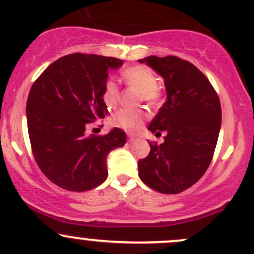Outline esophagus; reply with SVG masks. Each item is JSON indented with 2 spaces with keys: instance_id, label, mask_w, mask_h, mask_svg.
<instances>
[{
  "instance_id": "obj_1",
  "label": "esophagus",
  "mask_w": 254,
  "mask_h": 254,
  "mask_svg": "<svg viewBox=\"0 0 254 254\" xmlns=\"http://www.w3.org/2000/svg\"><path fill=\"white\" fill-rule=\"evenodd\" d=\"M127 139H129V142H135L136 141V137L132 136V135H127Z\"/></svg>"
}]
</instances>
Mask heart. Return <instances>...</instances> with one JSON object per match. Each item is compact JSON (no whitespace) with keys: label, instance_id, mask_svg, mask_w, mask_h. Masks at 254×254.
Here are the masks:
<instances>
[{"label":"heart","instance_id":"heart-1","mask_svg":"<svg viewBox=\"0 0 254 254\" xmlns=\"http://www.w3.org/2000/svg\"><path fill=\"white\" fill-rule=\"evenodd\" d=\"M123 78L130 88L141 93V100L149 104H155L159 100L160 92L159 87L156 86V77L150 69L142 65L131 66L123 72ZM101 98L107 109H115L121 98L117 83L113 81H107L105 83ZM145 117L147 112L143 110H121L113 115L112 124L115 127H122L127 132L133 133L141 129Z\"/></svg>","mask_w":254,"mask_h":254}]
</instances>
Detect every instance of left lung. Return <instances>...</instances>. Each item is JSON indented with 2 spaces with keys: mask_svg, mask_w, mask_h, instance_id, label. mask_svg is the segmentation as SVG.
I'll use <instances>...</instances> for the list:
<instances>
[{
  "mask_svg": "<svg viewBox=\"0 0 254 254\" xmlns=\"http://www.w3.org/2000/svg\"><path fill=\"white\" fill-rule=\"evenodd\" d=\"M165 81L167 99L150 122L151 132H166L165 142L151 144L139 160L138 176L161 193H180L196 184L210 165L218 133L220 99L205 75L193 64L174 56L138 60Z\"/></svg>",
  "mask_w": 254,
  "mask_h": 254,
  "instance_id": "1",
  "label": "left lung"
}]
</instances>
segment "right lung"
Returning a JSON list of instances; mask_svg holds the SVG:
<instances>
[{
  "mask_svg": "<svg viewBox=\"0 0 254 254\" xmlns=\"http://www.w3.org/2000/svg\"><path fill=\"white\" fill-rule=\"evenodd\" d=\"M123 61L100 55L71 54L50 64L37 78L26 105L34 159L50 182L68 191H88L107 176V155L123 147L127 135L115 127L88 136V124L107 115L103 90L109 70Z\"/></svg>",
  "mask_w": 254,
  "mask_h": 254,
  "instance_id": "1",
  "label": "right lung"
}]
</instances>
